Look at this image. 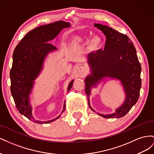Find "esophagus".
Returning a JSON list of instances; mask_svg holds the SVG:
<instances>
[{
    "label": "esophagus",
    "instance_id": "34e87169",
    "mask_svg": "<svg viewBox=\"0 0 154 154\" xmlns=\"http://www.w3.org/2000/svg\"><path fill=\"white\" fill-rule=\"evenodd\" d=\"M78 70V72L79 74H80L81 75H83V74H84L86 72V67L85 66H78L77 68Z\"/></svg>",
    "mask_w": 154,
    "mask_h": 154
}]
</instances>
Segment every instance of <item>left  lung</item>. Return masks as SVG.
<instances>
[{
    "instance_id": "left-lung-1",
    "label": "left lung",
    "mask_w": 154,
    "mask_h": 154,
    "mask_svg": "<svg viewBox=\"0 0 154 154\" xmlns=\"http://www.w3.org/2000/svg\"><path fill=\"white\" fill-rule=\"evenodd\" d=\"M106 36L103 50L99 49L88 54V63L92 75L86 78L85 92L90 106L91 88L103 77L117 78L125 88L126 100L124 103L110 115L100 114L105 118H119L127 114L137 103L141 87V67L136 48L128 36L106 26L95 24Z\"/></svg>"
}]
</instances>
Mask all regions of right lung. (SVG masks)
I'll return each instance as SVG.
<instances>
[{
  "instance_id": "add662e5",
  "label": "right lung",
  "mask_w": 154,
  "mask_h": 154,
  "mask_svg": "<svg viewBox=\"0 0 154 154\" xmlns=\"http://www.w3.org/2000/svg\"><path fill=\"white\" fill-rule=\"evenodd\" d=\"M70 26L68 22L58 21L36 27L23 37L14 50L10 71L11 94L19 112L36 123H49L60 117L48 122L35 120L31 114L29 94L46 55L57 49L48 42L54 38L63 28ZM72 83L73 81L70 83L68 91L72 88ZM65 108L64 104L63 112Z\"/></svg>"
}]
</instances>
